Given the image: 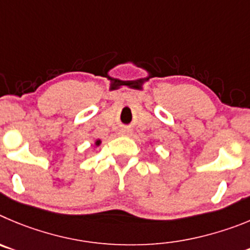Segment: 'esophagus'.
Returning a JSON list of instances; mask_svg holds the SVG:
<instances>
[{
	"label": "esophagus",
	"instance_id": "obj_1",
	"mask_svg": "<svg viewBox=\"0 0 250 250\" xmlns=\"http://www.w3.org/2000/svg\"><path fill=\"white\" fill-rule=\"evenodd\" d=\"M130 134H132V130H129V129H121L120 130V136H130Z\"/></svg>",
	"mask_w": 250,
	"mask_h": 250
}]
</instances>
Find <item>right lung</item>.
<instances>
[{
    "label": "right lung",
    "instance_id": "add662e5",
    "mask_svg": "<svg viewBox=\"0 0 250 250\" xmlns=\"http://www.w3.org/2000/svg\"><path fill=\"white\" fill-rule=\"evenodd\" d=\"M101 143H102V141H101V139H96V141H94V143H93V146H94V147H100Z\"/></svg>",
    "mask_w": 250,
    "mask_h": 250
}]
</instances>
